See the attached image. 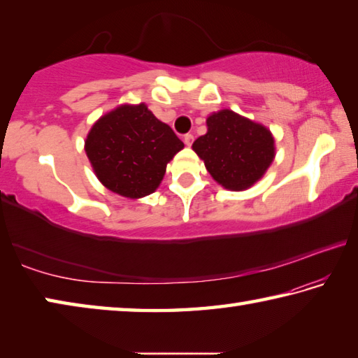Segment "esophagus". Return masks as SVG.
Here are the masks:
<instances>
[{
  "label": "esophagus",
  "instance_id": "34e87169",
  "mask_svg": "<svg viewBox=\"0 0 358 358\" xmlns=\"http://www.w3.org/2000/svg\"><path fill=\"white\" fill-rule=\"evenodd\" d=\"M192 141H194V136H192V134H185V136H183V142L187 145V147H191Z\"/></svg>",
  "mask_w": 358,
  "mask_h": 358
}]
</instances>
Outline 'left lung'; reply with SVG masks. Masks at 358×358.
<instances>
[{"label": "left lung", "mask_w": 358, "mask_h": 358, "mask_svg": "<svg viewBox=\"0 0 358 358\" xmlns=\"http://www.w3.org/2000/svg\"><path fill=\"white\" fill-rule=\"evenodd\" d=\"M207 128L192 150L217 183L243 191L264 177L275 157V138L265 126L224 108L210 115Z\"/></svg>", "instance_id": "1"}]
</instances>
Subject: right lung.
<instances>
[{
	"mask_svg": "<svg viewBox=\"0 0 358 358\" xmlns=\"http://www.w3.org/2000/svg\"><path fill=\"white\" fill-rule=\"evenodd\" d=\"M185 145L145 104L120 106L93 124L85 151L107 189L129 199L155 192Z\"/></svg>",
	"mask_w": 358,
	"mask_h": 358,
	"instance_id": "add662e5",
	"label": "right lung"
}]
</instances>
